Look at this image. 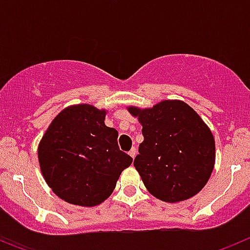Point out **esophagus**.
I'll return each instance as SVG.
<instances>
[{
	"instance_id": "1",
	"label": "esophagus",
	"mask_w": 250,
	"mask_h": 250,
	"mask_svg": "<svg viewBox=\"0 0 250 250\" xmlns=\"http://www.w3.org/2000/svg\"><path fill=\"white\" fill-rule=\"evenodd\" d=\"M129 155L131 156L132 159L135 158V156H136V147H132V149L130 150V151H129Z\"/></svg>"
}]
</instances>
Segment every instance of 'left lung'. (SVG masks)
Segmentation results:
<instances>
[{"instance_id": "left-lung-1", "label": "left lung", "mask_w": 250, "mask_h": 250, "mask_svg": "<svg viewBox=\"0 0 250 250\" xmlns=\"http://www.w3.org/2000/svg\"><path fill=\"white\" fill-rule=\"evenodd\" d=\"M143 125L134 167L150 194L167 203L199 193L210 178L215 143L209 127L188 104L165 100L151 109L129 107Z\"/></svg>"}]
</instances>
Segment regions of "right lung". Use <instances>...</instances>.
I'll list each match as a JSON object with an SVG mask.
<instances>
[{
    "label": "right lung",
    "mask_w": 250,
    "mask_h": 250,
    "mask_svg": "<svg viewBox=\"0 0 250 250\" xmlns=\"http://www.w3.org/2000/svg\"><path fill=\"white\" fill-rule=\"evenodd\" d=\"M105 110L87 104L57 115L39 145L48 187L65 202L94 207L107 199L132 158L118 145V130L104 123Z\"/></svg>",
    "instance_id": "obj_1"
}]
</instances>
